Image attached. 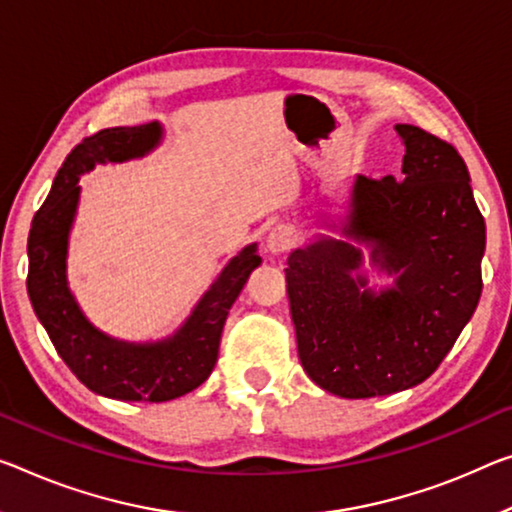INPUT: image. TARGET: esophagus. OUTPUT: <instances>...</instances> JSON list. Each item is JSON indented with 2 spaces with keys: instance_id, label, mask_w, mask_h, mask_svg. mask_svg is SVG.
<instances>
[{
  "instance_id": "34e87169",
  "label": "esophagus",
  "mask_w": 512,
  "mask_h": 512,
  "mask_svg": "<svg viewBox=\"0 0 512 512\" xmlns=\"http://www.w3.org/2000/svg\"><path fill=\"white\" fill-rule=\"evenodd\" d=\"M295 240H297V233H295L293 226L277 224L270 233H267L265 249L270 251L272 256H277V254H283V251H288L290 247H293Z\"/></svg>"
}]
</instances>
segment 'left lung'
Masks as SVG:
<instances>
[{
    "instance_id": "obj_1",
    "label": "left lung",
    "mask_w": 512,
    "mask_h": 512,
    "mask_svg": "<svg viewBox=\"0 0 512 512\" xmlns=\"http://www.w3.org/2000/svg\"><path fill=\"white\" fill-rule=\"evenodd\" d=\"M403 176L350 183L343 215L288 256L286 290L306 375L334 396H389L437 371L481 300L485 219L467 164L398 123ZM332 206V203H327ZM369 266L394 279L373 289Z\"/></svg>"
}]
</instances>
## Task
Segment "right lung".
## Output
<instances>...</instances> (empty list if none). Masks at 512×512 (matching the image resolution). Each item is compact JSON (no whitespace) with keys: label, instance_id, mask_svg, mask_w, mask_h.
I'll list each match as a JSON object with an SVG mask.
<instances>
[{"label":"right lung","instance_id":"obj_1","mask_svg":"<svg viewBox=\"0 0 512 512\" xmlns=\"http://www.w3.org/2000/svg\"><path fill=\"white\" fill-rule=\"evenodd\" d=\"M162 139L160 121L135 128H107L86 137L61 164L29 231L27 293L31 306L77 380L105 398L164 403L201 387L217 364L226 316L249 274L263 263L256 242L238 251L183 325L157 341L114 338L84 316L68 286V240L80 206V176L96 169V164L146 157Z\"/></svg>","mask_w":512,"mask_h":512}]
</instances>
